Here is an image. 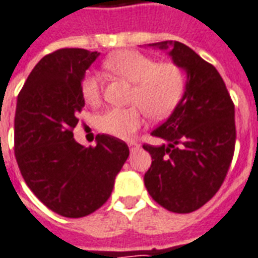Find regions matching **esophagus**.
Masks as SVG:
<instances>
[{
  "mask_svg": "<svg viewBox=\"0 0 258 258\" xmlns=\"http://www.w3.org/2000/svg\"><path fill=\"white\" fill-rule=\"evenodd\" d=\"M127 146H129V150H131V152L137 151V150L140 148V146H139V144H137V143H135V142H129V143H127Z\"/></svg>",
  "mask_w": 258,
  "mask_h": 258,
  "instance_id": "obj_1",
  "label": "esophagus"
}]
</instances>
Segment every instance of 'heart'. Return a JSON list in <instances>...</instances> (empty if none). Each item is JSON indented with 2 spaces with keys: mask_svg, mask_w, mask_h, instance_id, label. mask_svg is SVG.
I'll return each mask as SVG.
<instances>
[{
  "mask_svg": "<svg viewBox=\"0 0 258 258\" xmlns=\"http://www.w3.org/2000/svg\"><path fill=\"white\" fill-rule=\"evenodd\" d=\"M104 67L112 74L133 84L132 106L111 107L97 118L103 133L118 139H131L144 122V110L154 118L169 114L177 104L184 90L183 71L172 63H159L136 50H119L104 60ZM81 93L86 104L96 106L101 99L100 81L93 73L84 75Z\"/></svg>",
  "mask_w": 258,
  "mask_h": 258,
  "instance_id": "b5f03b06",
  "label": "heart"
}]
</instances>
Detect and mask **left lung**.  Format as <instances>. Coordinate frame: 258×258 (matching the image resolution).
<instances>
[{"label":"left lung","instance_id":"left-lung-1","mask_svg":"<svg viewBox=\"0 0 258 258\" xmlns=\"http://www.w3.org/2000/svg\"><path fill=\"white\" fill-rule=\"evenodd\" d=\"M148 46L166 50L187 81L170 116L151 132L165 144L144 146L152 158L144 184L162 208L191 213L219 191L227 176L236 137L234 103L219 71L187 45L162 41Z\"/></svg>","mask_w":258,"mask_h":258}]
</instances>
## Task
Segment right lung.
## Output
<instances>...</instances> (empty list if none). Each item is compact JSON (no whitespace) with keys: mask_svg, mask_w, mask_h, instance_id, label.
<instances>
[{"mask_svg":"<svg viewBox=\"0 0 258 258\" xmlns=\"http://www.w3.org/2000/svg\"><path fill=\"white\" fill-rule=\"evenodd\" d=\"M99 52L64 48L39 60L20 90L15 115V155L34 195L63 217L93 213L110 198L126 162V143L97 135L96 147L75 142L85 100L81 81Z\"/></svg>","mask_w":258,"mask_h":258,"instance_id":"add662e5","label":"right lung"}]
</instances>
